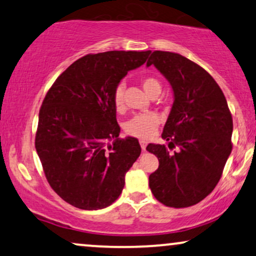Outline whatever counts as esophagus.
<instances>
[{"mask_svg":"<svg viewBox=\"0 0 256 256\" xmlns=\"http://www.w3.org/2000/svg\"><path fill=\"white\" fill-rule=\"evenodd\" d=\"M139 143H140L142 150L145 151V148H146V140H139Z\"/></svg>","mask_w":256,"mask_h":256,"instance_id":"esophagus-1","label":"esophagus"}]
</instances>
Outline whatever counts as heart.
Instances as JSON below:
<instances>
[{
	"label": "heart",
	"instance_id": "b5f03b06",
	"mask_svg": "<svg viewBox=\"0 0 256 256\" xmlns=\"http://www.w3.org/2000/svg\"><path fill=\"white\" fill-rule=\"evenodd\" d=\"M143 88L148 96H152L156 93H160L162 85L154 78H145L142 82ZM113 102L114 108L118 112H122L125 110L124 104V86L119 85L114 90L113 96ZM158 124H160V118L156 114H137L124 124V130L128 136L139 138V139H148L156 132Z\"/></svg>",
	"mask_w": 256,
	"mask_h": 256
}]
</instances>
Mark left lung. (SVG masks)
<instances>
[{"instance_id": "1", "label": "left lung", "mask_w": 256, "mask_h": 256, "mask_svg": "<svg viewBox=\"0 0 256 256\" xmlns=\"http://www.w3.org/2000/svg\"><path fill=\"white\" fill-rule=\"evenodd\" d=\"M151 64L170 82L174 104L162 134L168 146H146L160 160L148 186L164 206L186 208L206 198L221 178L232 148V118L218 82L194 61L154 50L146 66ZM176 146L178 152H168Z\"/></svg>"}]
</instances>
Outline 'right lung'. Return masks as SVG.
<instances>
[{
    "instance_id": "add662e5",
    "label": "right lung",
    "mask_w": 256,
    "mask_h": 256,
    "mask_svg": "<svg viewBox=\"0 0 256 256\" xmlns=\"http://www.w3.org/2000/svg\"><path fill=\"white\" fill-rule=\"evenodd\" d=\"M151 50H110L73 62L52 85L38 113L35 148L46 178L64 200L85 210L111 206L140 154L120 134L113 96Z\"/></svg>"
}]
</instances>
